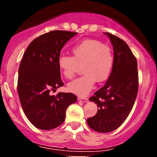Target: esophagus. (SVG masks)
Segmentation results:
<instances>
[{"label": "esophagus", "mask_w": 157, "mask_h": 157, "mask_svg": "<svg viewBox=\"0 0 157 157\" xmlns=\"http://www.w3.org/2000/svg\"><path fill=\"white\" fill-rule=\"evenodd\" d=\"M78 100L79 101L82 102H88V99L86 98V97H78Z\"/></svg>", "instance_id": "34e87169"}]
</instances>
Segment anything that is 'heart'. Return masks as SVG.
<instances>
[{
  "label": "heart",
  "instance_id": "1",
  "mask_svg": "<svg viewBox=\"0 0 157 157\" xmlns=\"http://www.w3.org/2000/svg\"><path fill=\"white\" fill-rule=\"evenodd\" d=\"M73 57L61 55L58 67L66 78L75 76L79 66H82L84 75L68 85V91L85 96L92 89L96 81H105L112 71L113 57L111 49L96 40H86L72 48Z\"/></svg>",
  "mask_w": 157,
  "mask_h": 157
}]
</instances>
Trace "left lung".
<instances>
[{"label":"left lung","mask_w":157,"mask_h":157,"mask_svg":"<svg viewBox=\"0 0 157 157\" xmlns=\"http://www.w3.org/2000/svg\"><path fill=\"white\" fill-rule=\"evenodd\" d=\"M113 50V64L105 84L89 99L97 105V113L87 120L94 131L108 133L116 130L130 113L138 92L136 57L120 37L105 32Z\"/></svg>","instance_id":"8db88e82"}]
</instances>
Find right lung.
Returning a JSON list of instances; mask_svg holds the SVG:
<instances>
[{
    "mask_svg": "<svg viewBox=\"0 0 157 157\" xmlns=\"http://www.w3.org/2000/svg\"><path fill=\"white\" fill-rule=\"evenodd\" d=\"M77 32L52 31L32 40L21 61L17 92L25 115L41 130H52L60 125L66 111L77 101L72 93L50 94L63 86L57 60L60 51Z\"/></svg>",
    "mask_w": 157,
    "mask_h": 157,
    "instance_id": "right-lung-1",
    "label": "right lung"
}]
</instances>
